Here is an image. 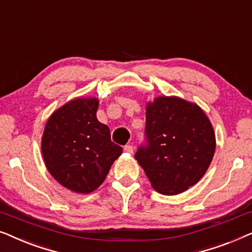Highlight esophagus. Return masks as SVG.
<instances>
[{"instance_id":"34e87169","label":"esophagus","mask_w":252,"mask_h":252,"mask_svg":"<svg viewBox=\"0 0 252 252\" xmlns=\"http://www.w3.org/2000/svg\"><path fill=\"white\" fill-rule=\"evenodd\" d=\"M124 150H125L127 154H133L134 148L133 146H130V144H127V146H125V148H124Z\"/></svg>"}]
</instances>
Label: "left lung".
<instances>
[{"label": "left lung", "mask_w": 252, "mask_h": 252, "mask_svg": "<svg viewBox=\"0 0 252 252\" xmlns=\"http://www.w3.org/2000/svg\"><path fill=\"white\" fill-rule=\"evenodd\" d=\"M146 136L135 158L155 190L178 195L197 184L211 164L216 134L205 112L178 96L147 103Z\"/></svg>", "instance_id": "8db88e82"}]
</instances>
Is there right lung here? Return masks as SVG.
<instances>
[{"label": "right lung", "mask_w": 252, "mask_h": 252, "mask_svg": "<svg viewBox=\"0 0 252 252\" xmlns=\"http://www.w3.org/2000/svg\"><path fill=\"white\" fill-rule=\"evenodd\" d=\"M98 99L78 97L49 117L41 150L47 170L58 184L89 194L105 180L123 148L111 141L109 127L96 118Z\"/></svg>", "instance_id": "obj_1"}]
</instances>
